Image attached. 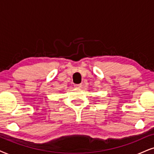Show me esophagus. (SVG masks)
Returning <instances> with one entry per match:
<instances>
[{
  "instance_id": "34e87169",
  "label": "esophagus",
  "mask_w": 154,
  "mask_h": 154,
  "mask_svg": "<svg viewBox=\"0 0 154 154\" xmlns=\"http://www.w3.org/2000/svg\"><path fill=\"white\" fill-rule=\"evenodd\" d=\"M75 87H77V88H79V87H82V84H79V85H75Z\"/></svg>"
}]
</instances>
